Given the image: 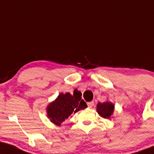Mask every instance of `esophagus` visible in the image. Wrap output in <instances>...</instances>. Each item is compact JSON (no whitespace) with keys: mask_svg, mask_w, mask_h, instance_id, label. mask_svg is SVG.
I'll return each mask as SVG.
<instances>
[{"mask_svg":"<svg viewBox=\"0 0 154 154\" xmlns=\"http://www.w3.org/2000/svg\"><path fill=\"white\" fill-rule=\"evenodd\" d=\"M93 105H94V102L93 101L89 102V103H88V106L89 108H92Z\"/></svg>","mask_w":154,"mask_h":154,"instance_id":"1","label":"esophagus"}]
</instances>
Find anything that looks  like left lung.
Returning <instances> with one entry per match:
<instances>
[{"label": "left lung", "instance_id": "obj_1", "mask_svg": "<svg viewBox=\"0 0 154 154\" xmlns=\"http://www.w3.org/2000/svg\"><path fill=\"white\" fill-rule=\"evenodd\" d=\"M97 112L101 117L110 119L114 113L115 105L110 101H105L104 103H98L97 105Z\"/></svg>", "mask_w": 154, "mask_h": 154}]
</instances>
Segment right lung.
I'll list each match as a JSON object with an SVG mask.
<instances>
[{
  "label": "right lung",
  "instance_id": "add662e5",
  "mask_svg": "<svg viewBox=\"0 0 154 154\" xmlns=\"http://www.w3.org/2000/svg\"><path fill=\"white\" fill-rule=\"evenodd\" d=\"M81 96L82 93L77 90H74L73 95L69 92L59 94L47 107V115L50 121L59 126L73 112L86 108L88 105Z\"/></svg>",
  "mask_w": 154,
  "mask_h": 154
}]
</instances>
